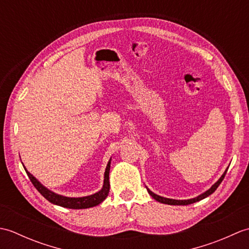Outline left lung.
Wrapping results in <instances>:
<instances>
[{"label": "left lung", "mask_w": 249, "mask_h": 249, "mask_svg": "<svg viewBox=\"0 0 249 249\" xmlns=\"http://www.w3.org/2000/svg\"><path fill=\"white\" fill-rule=\"evenodd\" d=\"M227 170H228V168L226 169V171L223 173V176H221L220 178H219V179L217 182H216L215 184H213L212 185V187H211L210 189H208L206 190L205 193H203V194H201V195H199L198 197H196V198H193V199H187V200H176V199H169V198H165V197H161V196H158V195H156V194H154L153 192H151V190L146 187V189H147V193H149L151 196H152V198H154L156 201H158V202H160V203H165V204H170V205H188V204H192V203H195V202H198V201H200V200H202V199H204V198H206V197H209L210 195H212L216 189H217V187L219 186V184L223 182V179H224V178H225V176H226V173H227Z\"/></svg>", "instance_id": "1"}]
</instances>
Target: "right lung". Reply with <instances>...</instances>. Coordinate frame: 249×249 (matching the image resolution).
I'll return each instance as SVG.
<instances>
[{"instance_id":"right-lung-1","label":"right lung","mask_w":249,"mask_h":249,"mask_svg":"<svg viewBox=\"0 0 249 249\" xmlns=\"http://www.w3.org/2000/svg\"><path fill=\"white\" fill-rule=\"evenodd\" d=\"M110 163H111V158L108 161V165L106 167L105 176H104V185L103 188L99 190V192L95 193L93 195L86 196V197H79V198H71V197H65V196H62L59 194H55L51 192L50 189L45 187L43 184H41L38 179L35 177L32 176V174L26 170V168L23 166L24 170L30 178L32 184L34 185L35 188L38 190V192L44 196V197L49 201V202L63 206V208L67 209H73V210H79V209H89L93 208V206H96L99 203H102L103 201L107 198L110 189V183H109V171H110Z\"/></svg>"}]
</instances>
